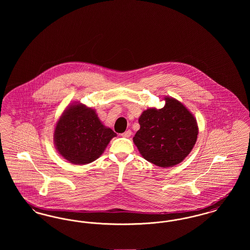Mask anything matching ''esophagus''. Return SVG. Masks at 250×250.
Masks as SVG:
<instances>
[{
    "instance_id": "34e87169",
    "label": "esophagus",
    "mask_w": 250,
    "mask_h": 250,
    "mask_svg": "<svg viewBox=\"0 0 250 250\" xmlns=\"http://www.w3.org/2000/svg\"><path fill=\"white\" fill-rule=\"evenodd\" d=\"M131 135H132V132H131V130H126L125 133H123V134H122V136H123V137H125V138H129Z\"/></svg>"
}]
</instances>
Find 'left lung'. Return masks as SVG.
Returning a JSON list of instances; mask_svg holds the SVG:
<instances>
[{
    "mask_svg": "<svg viewBox=\"0 0 250 250\" xmlns=\"http://www.w3.org/2000/svg\"><path fill=\"white\" fill-rule=\"evenodd\" d=\"M162 108L149 107L139 118L133 142L144 159L160 167H173L189 155L197 142V120L183 103L165 96Z\"/></svg>",
    "mask_w": 250,
    "mask_h": 250,
    "instance_id": "1",
    "label": "left lung"
}]
</instances>
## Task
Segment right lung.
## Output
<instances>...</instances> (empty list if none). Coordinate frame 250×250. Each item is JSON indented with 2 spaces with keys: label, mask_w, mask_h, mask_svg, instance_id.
<instances>
[{
  "label": "right lung",
  "mask_w": 250,
  "mask_h": 250,
  "mask_svg": "<svg viewBox=\"0 0 250 250\" xmlns=\"http://www.w3.org/2000/svg\"><path fill=\"white\" fill-rule=\"evenodd\" d=\"M116 133L105 126L95 109L72 103L56 123L53 141L56 150L74 165H85L102 155Z\"/></svg>",
  "instance_id": "1"
}]
</instances>
